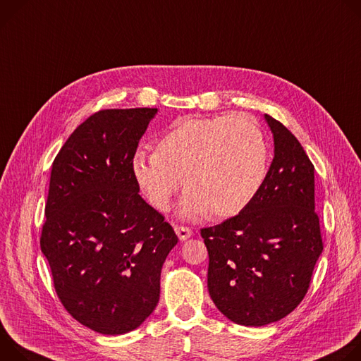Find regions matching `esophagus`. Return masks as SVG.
<instances>
[{
  "label": "esophagus",
  "mask_w": 361,
  "mask_h": 361,
  "mask_svg": "<svg viewBox=\"0 0 361 361\" xmlns=\"http://www.w3.org/2000/svg\"><path fill=\"white\" fill-rule=\"evenodd\" d=\"M175 231L180 241H186L188 238L192 236V229H189L188 226H175Z\"/></svg>",
  "instance_id": "34e87169"
}]
</instances>
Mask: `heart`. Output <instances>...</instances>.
<instances>
[{
	"mask_svg": "<svg viewBox=\"0 0 361 361\" xmlns=\"http://www.w3.org/2000/svg\"><path fill=\"white\" fill-rule=\"evenodd\" d=\"M268 162L267 137L252 117H182L157 139L154 153H135L132 175L157 211H168L182 180V218H229L252 202Z\"/></svg>",
	"mask_w": 361,
	"mask_h": 361,
	"instance_id": "heart-1",
	"label": "heart"
}]
</instances>
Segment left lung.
Segmentation results:
<instances>
[{"mask_svg": "<svg viewBox=\"0 0 361 361\" xmlns=\"http://www.w3.org/2000/svg\"><path fill=\"white\" fill-rule=\"evenodd\" d=\"M274 159L252 202L201 229L209 254L208 290L231 322L262 327L305 297L323 239L314 201V165L297 137L265 114Z\"/></svg>", "mask_w": 361, "mask_h": 361, "instance_id": "8db88e82", "label": "left lung"}]
</instances>
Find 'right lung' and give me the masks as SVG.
Returning a JSON list of instances; mask_svg holds the SVG:
<instances>
[{"mask_svg":"<svg viewBox=\"0 0 361 361\" xmlns=\"http://www.w3.org/2000/svg\"><path fill=\"white\" fill-rule=\"evenodd\" d=\"M156 113L100 110L53 162L39 247L64 308L100 334L129 333L153 312L160 271L178 244L132 175V157Z\"/></svg>","mask_w":361,"mask_h":361,"instance_id":"obj_1","label":"right lung"}]
</instances>
